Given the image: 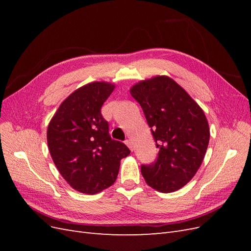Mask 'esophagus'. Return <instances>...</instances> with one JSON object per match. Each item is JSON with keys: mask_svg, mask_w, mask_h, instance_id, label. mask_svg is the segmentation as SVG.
<instances>
[{"mask_svg": "<svg viewBox=\"0 0 251 251\" xmlns=\"http://www.w3.org/2000/svg\"><path fill=\"white\" fill-rule=\"evenodd\" d=\"M125 143L126 144V146H127L128 148H130V150H131V151H133V150H134V149H133V142L131 141V139H126V140L125 141Z\"/></svg>", "mask_w": 251, "mask_h": 251, "instance_id": "obj_1", "label": "esophagus"}]
</instances>
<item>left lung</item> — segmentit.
Returning <instances> with one entry per match:
<instances>
[{"label":"left lung","mask_w":251,"mask_h":251,"mask_svg":"<svg viewBox=\"0 0 251 251\" xmlns=\"http://www.w3.org/2000/svg\"><path fill=\"white\" fill-rule=\"evenodd\" d=\"M159 150L151 164L141 165L147 183L172 193L192 180L209 142L207 119L186 91L168 76H156L132 87Z\"/></svg>","instance_id":"obj_1"}]
</instances>
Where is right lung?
Masks as SVG:
<instances>
[{"label":"right lung","instance_id":"add662e5","mask_svg":"<svg viewBox=\"0 0 251 251\" xmlns=\"http://www.w3.org/2000/svg\"><path fill=\"white\" fill-rule=\"evenodd\" d=\"M114 90L108 82H91L68 96L48 126L47 142L55 166L74 189L93 195L115 182L120 160L131 153L114 140L101 107Z\"/></svg>","mask_w":251,"mask_h":251}]
</instances>
